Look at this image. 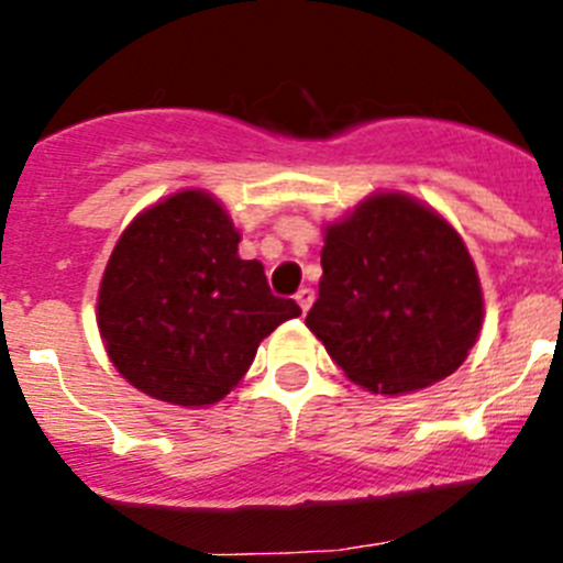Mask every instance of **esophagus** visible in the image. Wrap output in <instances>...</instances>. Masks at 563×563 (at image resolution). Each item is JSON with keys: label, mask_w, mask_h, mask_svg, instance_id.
Listing matches in <instances>:
<instances>
[{"label": "esophagus", "mask_w": 563, "mask_h": 563, "mask_svg": "<svg viewBox=\"0 0 563 563\" xmlns=\"http://www.w3.org/2000/svg\"><path fill=\"white\" fill-rule=\"evenodd\" d=\"M296 301L298 307H301V312H307L312 307V301H316V292H312L310 287H301V290L296 292Z\"/></svg>", "instance_id": "34e87169"}]
</instances>
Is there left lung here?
<instances>
[{
    "instance_id": "left-lung-1",
    "label": "left lung",
    "mask_w": 563,
    "mask_h": 563,
    "mask_svg": "<svg viewBox=\"0 0 563 563\" xmlns=\"http://www.w3.org/2000/svg\"><path fill=\"white\" fill-rule=\"evenodd\" d=\"M307 327L352 383L426 389L462 366L482 330V287L460 233L409 194H372L324 228Z\"/></svg>"
}]
</instances>
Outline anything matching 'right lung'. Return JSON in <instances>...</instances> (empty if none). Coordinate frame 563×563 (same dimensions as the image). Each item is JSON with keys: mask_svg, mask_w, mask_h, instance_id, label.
I'll return each mask as SVG.
<instances>
[{"mask_svg": "<svg viewBox=\"0 0 563 563\" xmlns=\"http://www.w3.org/2000/svg\"><path fill=\"white\" fill-rule=\"evenodd\" d=\"M262 262L239 258V231L208 191H177L121 233L98 290L109 361L154 400L202 409L251 369L258 343L287 318Z\"/></svg>", "mask_w": 563, "mask_h": 563, "instance_id": "right-lung-1", "label": "right lung"}]
</instances>
